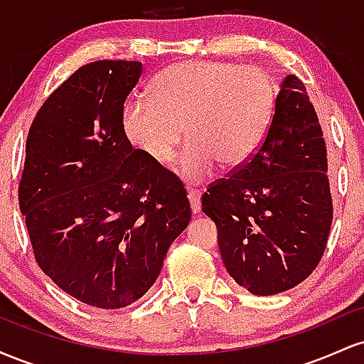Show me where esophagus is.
Segmentation results:
<instances>
[{
  "mask_svg": "<svg viewBox=\"0 0 364 364\" xmlns=\"http://www.w3.org/2000/svg\"><path fill=\"white\" fill-rule=\"evenodd\" d=\"M188 198H190L191 212L195 215H198L202 212V202H200V191L198 190H190L188 191Z\"/></svg>",
  "mask_w": 364,
  "mask_h": 364,
  "instance_id": "esophagus-1",
  "label": "esophagus"
}]
</instances>
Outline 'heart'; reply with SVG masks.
Wrapping results in <instances>:
<instances>
[{"label": "heart", "instance_id": "b5f03b06", "mask_svg": "<svg viewBox=\"0 0 364 364\" xmlns=\"http://www.w3.org/2000/svg\"><path fill=\"white\" fill-rule=\"evenodd\" d=\"M277 87L267 70L231 61H186L162 70L150 87V99L124 107L128 140L156 164L174 157L183 128L186 147L179 173L203 181L223 169H235L260 147L272 121Z\"/></svg>", "mask_w": 364, "mask_h": 364}]
</instances>
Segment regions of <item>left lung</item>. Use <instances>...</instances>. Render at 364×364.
<instances>
[{"instance_id": "1", "label": "left lung", "mask_w": 364, "mask_h": 364, "mask_svg": "<svg viewBox=\"0 0 364 364\" xmlns=\"http://www.w3.org/2000/svg\"><path fill=\"white\" fill-rule=\"evenodd\" d=\"M327 169L318 116L289 75L257 152L202 196L225 270L252 294L291 289L318 265L333 215Z\"/></svg>"}]
</instances>
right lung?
Segmentation results:
<instances>
[{
    "mask_svg": "<svg viewBox=\"0 0 364 364\" xmlns=\"http://www.w3.org/2000/svg\"><path fill=\"white\" fill-rule=\"evenodd\" d=\"M140 61L83 65L37 111L18 185L37 265L66 294L101 310L154 286L191 219L176 174L129 144L123 106Z\"/></svg>",
    "mask_w": 364,
    "mask_h": 364,
    "instance_id": "obj_1",
    "label": "right lung"
}]
</instances>
